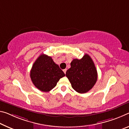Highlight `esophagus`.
<instances>
[{
	"label": "esophagus",
	"instance_id": "obj_1",
	"mask_svg": "<svg viewBox=\"0 0 129 129\" xmlns=\"http://www.w3.org/2000/svg\"><path fill=\"white\" fill-rule=\"evenodd\" d=\"M63 72L64 73V74H66V71H67V69H65L63 70Z\"/></svg>",
	"mask_w": 129,
	"mask_h": 129
}]
</instances>
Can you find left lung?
<instances>
[{
  "mask_svg": "<svg viewBox=\"0 0 129 129\" xmlns=\"http://www.w3.org/2000/svg\"><path fill=\"white\" fill-rule=\"evenodd\" d=\"M66 75L73 89L81 94L93 87L98 79V74L93 60L86 54L81 59H74Z\"/></svg>",
  "mask_w": 129,
  "mask_h": 129,
  "instance_id": "obj_1",
  "label": "left lung"
}]
</instances>
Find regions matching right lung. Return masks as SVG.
Wrapping results in <instances>:
<instances>
[{
	"mask_svg": "<svg viewBox=\"0 0 129 129\" xmlns=\"http://www.w3.org/2000/svg\"><path fill=\"white\" fill-rule=\"evenodd\" d=\"M65 74L52 58L41 54L33 65L30 77L33 84L43 92H48L55 87L57 82Z\"/></svg>",
	"mask_w": 129,
	"mask_h": 129,
	"instance_id": "right-lung-1",
	"label": "right lung"
}]
</instances>
